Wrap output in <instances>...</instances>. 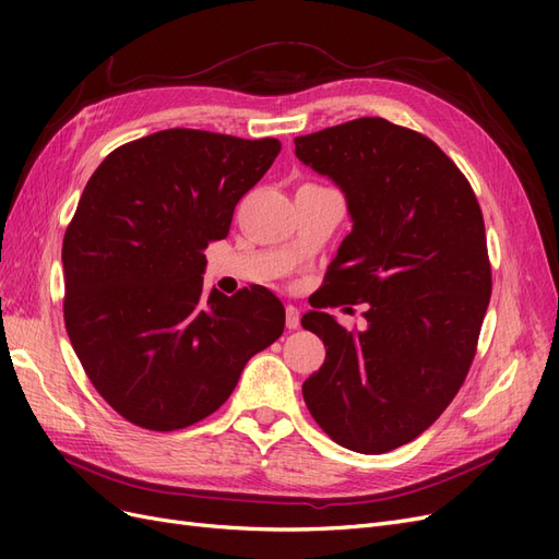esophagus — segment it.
Instances as JSON below:
<instances>
[{
	"mask_svg": "<svg viewBox=\"0 0 559 559\" xmlns=\"http://www.w3.org/2000/svg\"><path fill=\"white\" fill-rule=\"evenodd\" d=\"M300 326V312L294 306H286V329H298Z\"/></svg>",
	"mask_w": 559,
	"mask_h": 559,
	"instance_id": "esophagus-1",
	"label": "esophagus"
}]
</instances>
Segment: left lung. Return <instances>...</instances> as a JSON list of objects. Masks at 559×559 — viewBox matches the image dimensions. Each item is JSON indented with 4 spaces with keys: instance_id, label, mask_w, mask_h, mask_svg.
<instances>
[{
    "instance_id": "8db88e82",
    "label": "left lung",
    "mask_w": 559,
    "mask_h": 559,
    "mask_svg": "<svg viewBox=\"0 0 559 559\" xmlns=\"http://www.w3.org/2000/svg\"><path fill=\"white\" fill-rule=\"evenodd\" d=\"M294 142L298 160L341 186L352 216L317 308L368 306L364 331L302 314L326 347L302 399L337 445L382 454L441 417L476 357L492 294L483 212L441 148L384 118Z\"/></svg>"
}]
</instances>
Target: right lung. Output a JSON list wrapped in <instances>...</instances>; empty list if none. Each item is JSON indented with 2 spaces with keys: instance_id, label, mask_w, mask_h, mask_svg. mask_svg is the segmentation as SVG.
<instances>
[{
  "instance_id": "1",
  "label": "right lung",
  "mask_w": 559,
  "mask_h": 559,
  "mask_svg": "<svg viewBox=\"0 0 559 559\" xmlns=\"http://www.w3.org/2000/svg\"><path fill=\"white\" fill-rule=\"evenodd\" d=\"M282 144L173 128L99 163L62 240L64 326L93 386L132 425L191 427L222 408L284 331L265 286H202L205 249Z\"/></svg>"
}]
</instances>
